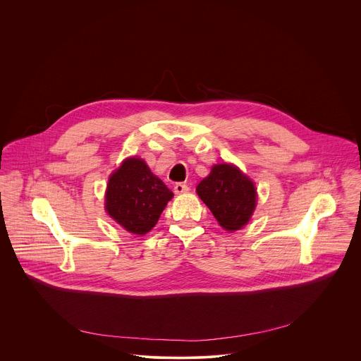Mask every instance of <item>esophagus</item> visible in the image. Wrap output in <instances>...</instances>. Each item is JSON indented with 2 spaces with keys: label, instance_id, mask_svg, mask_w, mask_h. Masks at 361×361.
Wrapping results in <instances>:
<instances>
[{
  "label": "esophagus",
  "instance_id": "34e87169",
  "mask_svg": "<svg viewBox=\"0 0 361 361\" xmlns=\"http://www.w3.org/2000/svg\"><path fill=\"white\" fill-rule=\"evenodd\" d=\"M190 190V187L187 185V184H184V183H177L176 185H174V192L176 194H184V192H187Z\"/></svg>",
  "mask_w": 361,
  "mask_h": 361
}]
</instances>
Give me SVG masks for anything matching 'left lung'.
I'll return each mask as SVG.
<instances>
[{
	"label": "left lung",
	"mask_w": 361,
	"mask_h": 361,
	"mask_svg": "<svg viewBox=\"0 0 361 361\" xmlns=\"http://www.w3.org/2000/svg\"><path fill=\"white\" fill-rule=\"evenodd\" d=\"M197 194L227 231L244 227L257 205L254 183L233 164H216L200 181Z\"/></svg>",
	"instance_id": "1"
}]
</instances>
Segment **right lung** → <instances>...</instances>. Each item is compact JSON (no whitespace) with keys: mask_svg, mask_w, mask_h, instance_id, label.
I'll list each match as a JSON object with an SVG mask.
<instances>
[{"mask_svg":"<svg viewBox=\"0 0 361 361\" xmlns=\"http://www.w3.org/2000/svg\"><path fill=\"white\" fill-rule=\"evenodd\" d=\"M173 195L144 160L130 157L109 178L106 212L128 233L142 235L157 224Z\"/></svg>","mask_w":361,"mask_h":361,"instance_id":"add662e5","label":"right lung"}]
</instances>
